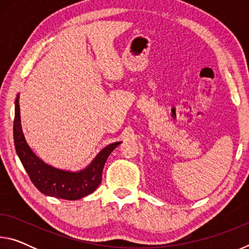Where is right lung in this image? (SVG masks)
Returning a JSON list of instances; mask_svg holds the SVG:
<instances>
[{
	"label": "right lung",
	"mask_w": 249,
	"mask_h": 249,
	"mask_svg": "<svg viewBox=\"0 0 249 249\" xmlns=\"http://www.w3.org/2000/svg\"><path fill=\"white\" fill-rule=\"evenodd\" d=\"M19 95L15 100L14 117V145L20 162L31 178L34 185L46 196L65 200H79L91 195L102 181V172L109 154L122 142H113L101 150L95 159L86 169L70 172L57 169L45 163L29 148L25 141L19 115Z\"/></svg>",
	"instance_id": "obj_1"
}]
</instances>
